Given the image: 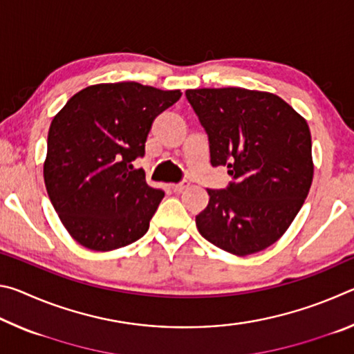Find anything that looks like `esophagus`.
Masks as SVG:
<instances>
[{
    "mask_svg": "<svg viewBox=\"0 0 354 354\" xmlns=\"http://www.w3.org/2000/svg\"><path fill=\"white\" fill-rule=\"evenodd\" d=\"M189 187V181H181L178 184H171V190L176 192V194H179V192H183L184 189Z\"/></svg>",
    "mask_w": 354,
    "mask_h": 354,
    "instance_id": "esophagus-1",
    "label": "esophagus"
}]
</instances>
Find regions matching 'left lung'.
<instances>
[{"mask_svg": "<svg viewBox=\"0 0 354 354\" xmlns=\"http://www.w3.org/2000/svg\"><path fill=\"white\" fill-rule=\"evenodd\" d=\"M185 98L209 142L211 165L227 167L226 189H207L200 234L237 256L284 234L313 183L309 127L284 100L241 87L195 88Z\"/></svg>", "mask_w": 354, "mask_h": 354, "instance_id": "1", "label": "left lung"}]
</instances>
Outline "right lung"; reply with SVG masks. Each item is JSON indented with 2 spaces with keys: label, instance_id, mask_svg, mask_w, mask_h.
Wrapping results in <instances>:
<instances>
[{
  "label": "right lung",
  "instance_id": "1",
  "mask_svg": "<svg viewBox=\"0 0 354 354\" xmlns=\"http://www.w3.org/2000/svg\"><path fill=\"white\" fill-rule=\"evenodd\" d=\"M139 82L97 84L73 95L48 131L44 178L67 231L109 251L139 241L164 198L133 162L145 156L154 118L181 98Z\"/></svg>",
  "mask_w": 354,
  "mask_h": 354
}]
</instances>
